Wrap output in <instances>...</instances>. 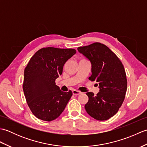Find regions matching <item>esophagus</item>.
I'll list each match as a JSON object with an SVG mask.
<instances>
[{
  "instance_id": "obj_1",
  "label": "esophagus",
  "mask_w": 147,
  "mask_h": 147,
  "mask_svg": "<svg viewBox=\"0 0 147 147\" xmlns=\"http://www.w3.org/2000/svg\"><path fill=\"white\" fill-rule=\"evenodd\" d=\"M82 93V92L78 91V90H74L73 91V94L74 95H78L80 94H81Z\"/></svg>"
}]
</instances>
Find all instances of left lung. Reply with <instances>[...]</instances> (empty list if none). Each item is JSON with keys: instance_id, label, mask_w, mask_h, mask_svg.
<instances>
[{"instance_id": "8db88e82", "label": "left lung", "mask_w": 147, "mask_h": 147, "mask_svg": "<svg viewBox=\"0 0 147 147\" xmlns=\"http://www.w3.org/2000/svg\"><path fill=\"white\" fill-rule=\"evenodd\" d=\"M78 51L91 62L92 75L88 79L96 81L100 89L96 95L86 93L88 101L85 110L96 120H107L117 113L125 98L127 79L123 65L110 49L100 43L80 47Z\"/></svg>"}]
</instances>
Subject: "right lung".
Here are the masks:
<instances>
[{"label": "right lung", "instance_id": "add662e5", "mask_svg": "<svg viewBox=\"0 0 147 147\" xmlns=\"http://www.w3.org/2000/svg\"><path fill=\"white\" fill-rule=\"evenodd\" d=\"M76 52L73 49L46 47L30 59L24 69L23 89L31 111L38 119L51 121L64 111L73 92L61 91L55 81Z\"/></svg>", "mask_w": 147, "mask_h": 147}]
</instances>
